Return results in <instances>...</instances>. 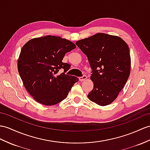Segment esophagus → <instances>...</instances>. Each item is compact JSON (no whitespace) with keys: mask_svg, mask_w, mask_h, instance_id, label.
Listing matches in <instances>:
<instances>
[{"mask_svg":"<svg viewBox=\"0 0 150 150\" xmlns=\"http://www.w3.org/2000/svg\"><path fill=\"white\" fill-rule=\"evenodd\" d=\"M86 79H87V76L86 75H83L82 77L79 78V81H85V80H86Z\"/></svg>","mask_w":150,"mask_h":150,"instance_id":"1","label":"esophagus"}]
</instances>
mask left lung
I'll return each instance as SVG.
<instances>
[{"mask_svg":"<svg viewBox=\"0 0 150 150\" xmlns=\"http://www.w3.org/2000/svg\"><path fill=\"white\" fill-rule=\"evenodd\" d=\"M76 45L88 57L92 74L93 88L89 99L104 106L111 104L125 86L130 73L129 48L116 35L97 33L76 41Z\"/></svg>","mask_w":150,"mask_h":150,"instance_id":"left-lung-1","label":"left lung"}]
</instances>
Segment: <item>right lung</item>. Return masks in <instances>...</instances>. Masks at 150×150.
Segmentation results:
<instances>
[{
	"label": "right lung",
	"mask_w": 150,
	"mask_h": 150,
	"mask_svg": "<svg viewBox=\"0 0 150 150\" xmlns=\"http://www.w3.org/2000/svg\"><path fill=\"white\" fill-rule=\"evenodd\" d=\"M76 46L67 39L46 35L28 41L21 48L18 60V70L27 92L39 103L52 105L67 97L79 79L74 76L58 74L71 65L62 62L65 54Z\"/></svg>",
	"instance_id": "right-lung-1"
}]
</instances>
